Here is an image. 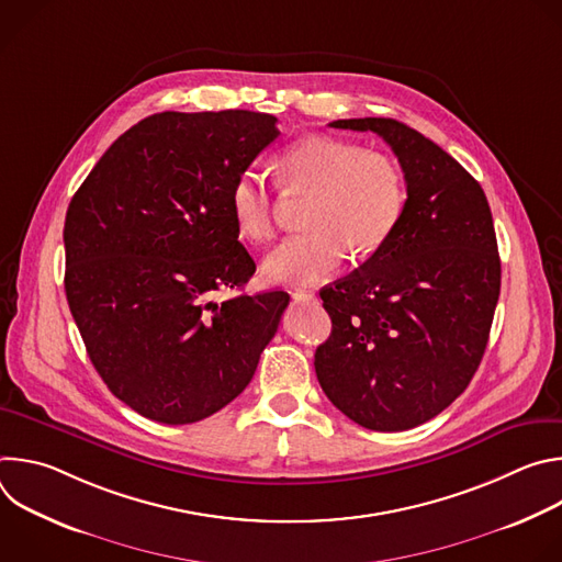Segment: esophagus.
<instances>
[{
	"instance_id": "obj_1",
	"label": "esophagus",
	"mask_w": 562,
	"mask_h": 562,
	"mask_svg": "<svg viewBox=\"0 0 562 562\" xmlns=\"http://www.w3.org/2000/svg\"><path fill=\"white\" fill-rule=\"evenodd\" d=\"M291 297H293L295 302H302V304H304V302L308 304V302H315V300H317L315 293H311V291H293Z\"/></svg>"
}]
</instances>
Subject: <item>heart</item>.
Here are the masks:
<instances>
[{
    "label": "heart",
    "mask_w": 562,
    "mask_h": 562,
    "mask_svg": "<svg viewBox=\"0 0 562 562\" xmlns=\"http://www.w3.org/2000/svg\"><path fill=\"white\" fill-rule=\"evenodd\" d=\"M286 191L315 193L306 226L265 260V278L278 284H313L331 278L349 249L356 258L380 251L407 211V180L389 155L362 146L308 135L286 146L278 159ZM228 209L239 237L267 243L273 237V193L267 178L243 169L228 191Z\"/></svg>",
    "instance_id": "1"
}]
</instances>
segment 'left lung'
Here are the masks:
<instances>
[{
	"mask_svg": "<svg viewBox=\"0 0 562 562\" xmlns=\"http://www.w3.org/2000/svg\"><path fill=\"white\" fill-rule=\"evenodd\" d=\"M373 131L407 180V211L360 269L319 291L331 336L315 375L331 403L373 431H405L471 382L501 295V258L480 184L423 133L389 117L331 122Z\"/></svg>",
	"mask_w": 562,
	"mask_h": 562,
	"instance_id": "8db88e82",
	"label": "left lung"
}]
</instances>
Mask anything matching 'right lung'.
Instances as JSON below:
<instances>
[{
    "mask_svg": "<svg viewBox=\"0 0 562 562\" xmlns=\"http://www.w3.org/2000/svg\"><path fill=\"white\" fill-rule=\"evenodd\" d=\"M254 111L155 113L100 157L64 222V289L89 358L139 416L191 425L251 382L289 293L256 273L228 209L235 176L278 135Z\"/></svg>",
    "mask_w": 562,
    "mask_h": 562,
    "instance_id": "1",
    "label": "right lung"
}]
</instances>
